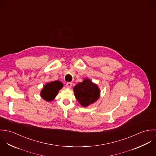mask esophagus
Listing matches in <instances>:
<instances>
[{"label": "esophagus", "mask_w": 156, "mask_h": 156, "mask_svg": "<svg viewBox=\"0 0 156 156\" xmlns=\"http://www.w3.org/2000/svg\"><path fill=\"white\" fill-rule=\"evenodd\" d=\"M66 87H67L68 88H71V87H72V83H71V82H68L67 83Z\"/></svg>", "instance_id": "esophagus-1"}]
</instances>
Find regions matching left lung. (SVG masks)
<instances>
[{"instance_id":"8db88e82","label":"left lung","mask_w":156,"mask_h":156,"mask_svg":"<svg viewBox=\"0 0 156 156\" xmlns=\"http://www.w3.org/2000/svg\"><path fill=\"white\" fill-rule=\"evenodd\" d=\"M73 90L77 100L84 108L96 102L100 97L99 87L88 78L77 84Z\"/></svg>"}]
</instances>
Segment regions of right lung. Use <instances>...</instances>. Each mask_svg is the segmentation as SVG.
<instances>
[{
  "instance_id": "add662e5",
  "label": "right lung",
  "mask_w": 156,
  "mask_h": 156,
  "mask_svg": "<svg viewBox=\"0 0 156 156\" xmlns=\"http://www.w3.org/2000/svg\"><path fill=\"white\" fill-rule=\"evenodd\" d=\"M63 87V83L59 80L51 81L43 87L41 90L40 95L46 101L50 102L55 98L59 90Z\"/></svg>"
}]
</instances>
